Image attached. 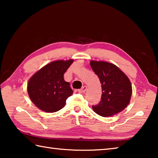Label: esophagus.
I'll return each instance as SVG.
<instances>
[{"mask_svg": "<svg viewBox=\"0 0 158 158\" xmlns=\"http://www.w3.org/2000/svg\"><path fill=\"white\" fill-rule=\"evenodd\" d=\"M87 89V86L86 85H84V86H83L81 89H79L78 90V92L80 93H84L85 90Z\"/></svg>", "mask_w": 158, "mask_h": 158, "instance_id": "1", "label": "esophagus"}]
</instances>
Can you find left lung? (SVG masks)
I'll return each mask as SVG.
<instances>
[{
    "instance_id": "left-lung-1",
    "label": "left lung",
    "mask_w": 158,
    "mask_h": 158,
    "mask_svg": "<svg viewBox=\"0 0 158 158\" xmlns=\"http://www.w3.org/2000/svg\"><path fill=\"white\" fill-rule=\"evenodd\" d=\"M90 67L97 74L102 86L100 103L93 110L103 117H109L124 110L132 96V84L128 77L116 65L105 61L91 60Z\"/></svg>"
}]
</instances>
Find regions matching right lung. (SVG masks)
Returning <instances> with one entry per match:
<instances>
[{
    "label": "right lung",
    "instance_id": "add662e5",
    "mask_svg": "<svg viewBox=\"0 0 158 158\" xmlns=\"http://www.w3.org/2000/svg\"><path fill=\"white\" fill-rule=\"evenodd\" d=\"M74 60L52 61L36 72L28 80L29 98L40 110L53 113L65 105L66 100L73 93L63 75Z\"/></svg>",
    "mask_w": 158,
    "mask_h": 158
}]
</instances>
